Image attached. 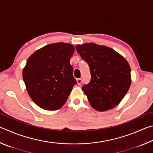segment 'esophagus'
<instances>
[{
	"label": "esophagus",
	"instance_id": "obj_1",
	"mask_svg": "<svg viewBox=\"0 0 153 153\" xmlns=\"http://www.w3.org/2000/svg\"><path fill=\"white\" fill-rule=\"evenodd\" d=\"M82 79H81V78H78V79H77V84L79 85H81V84H82Z\"/></svg>",
	"mask_w": 153,
	"mask_h": 153
}]
</instances>
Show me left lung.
<instances>
[{
    "label": "left lung",
    "instance_id": "obj_1",
    "mask_svg": "<svg viewBox=\"0 0 153 153\" xmlns=\"http://www.w3.org/2000/svg\"><path fill=\"white\" fill-rule=\"evenodd\" d=\"M90 67L91 79L82 86L94 109L105 111L115 107L131 85V70L125 59L112 48L94 43L76 46Z\"/></svg>",
    "mask_w": 153,
    "mask_h": 153
}]
</instances>
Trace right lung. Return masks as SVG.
<instances>
[{"label": "right lung", "instance_id": "obj_1", "mask_svg": "<svg viewBox=\"0 0 153 153\" xmlns=\"http://www.w3.org/2000/svg\"><path fill=\"white\" fill-rule=\"evenodd\" d=\"M74 46L59 42L46 45L33 53L23 70L27 91L38 107L55 111L65 103L74 85L70 59Z\"/></svg>", "mask_w": 153, "mask_h": 153}]
</instances>
